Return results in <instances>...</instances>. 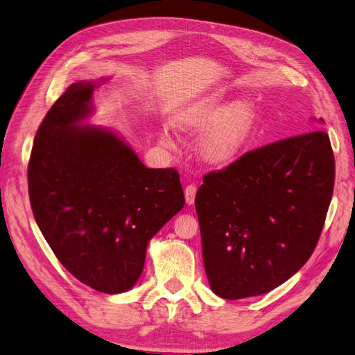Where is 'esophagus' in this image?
I'll return each mask as SVG.
<instances>
[{"mask_svg": "<svg viewBox=\"0 0 355 355\" xmlns=\"http://www.w3.org/2000/svg\"><path fill=\"white\" fill-rule=\"evenodd\" d=\"M196 193H197V187L196 185H193V184L187 185V188H185V200H187L188 205H193L194 203Z\"/></svg>", "mask_w": 355, "mask_h": 355, "instance_id": "34e87169", "label": "esophagus"}]
</instances>
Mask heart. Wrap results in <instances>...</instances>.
<instances>
[{
  "mask_svg": "<svg viewBox=\"0 0 355 355\" xmlns=\"http://www.w3.org/2000/svg\"><path fill=\"white\" fill-rule=\"evenodd\" d=\"M178 125L202 137L197 155L211 167H229L245 152L256 134L259 112L252 101L230 102L221 92L207 94L187 105Z\"/></svg>",
  "mask_w": 355,
  "mask_h": 355,
  "instance_id": "1",
  "label": "heart"
}]
</instances>
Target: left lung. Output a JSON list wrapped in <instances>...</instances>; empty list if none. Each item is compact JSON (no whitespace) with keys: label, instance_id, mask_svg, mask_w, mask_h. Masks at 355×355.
Returning <instances> with one entry per match:
<instances>
[{"label":"left lung","instance_id":"left-lung-1","mask_svg":"<svg viewBox=\"0 0 355 355\" xmlns=\"http://www.w3.org/2000/svg\"><path fill=\"white\" fill-rule=\"evenodd\" d=\"M334 188L325 131L284 138L211 171L196 196L205 271L218 297L262 295L312 256Z\"/></svg>","mask_w":355,"mask_h":355}]
</instances>
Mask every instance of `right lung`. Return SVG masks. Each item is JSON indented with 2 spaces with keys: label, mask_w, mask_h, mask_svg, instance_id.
<instances>
[{
  "label": "right lung",
  "mask_w": 355,
  "mask_h": 355,
  "mask_svg": "<svg viewBox=\"0 0 355 355\" xmlns=\"http://www.w3.org/2000/svg\"><path fill=\"white\" fill-rule=\"evenodd\" d=\"M94 83H75L40 123L28 162L33 215L75 279L103 293L131 289L149 241L184 207L176 168H148L117 135L76 126Z\"/></svg>",
  "instance_id": "obj_1"
}]
</instances>
